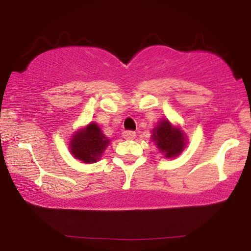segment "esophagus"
<instances>
[{
  "label": "esophagus",
  "mask_w": 251,
  "mask_h": 251,
  "mask_svg": "<svg viewBox=\"0 0 251 251\" xmlns=\"http://www.w3.org/2000/svg\"><path fill=\"white\" fill-rule=\"evenodd\" d=\"M123 137L125 138V139H134L135 132L134 131H124Z\"/></svg>",
  "instance_id": "34e87169"
}]
</instances>
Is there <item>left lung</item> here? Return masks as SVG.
<instances>
[{
    "label": "left lung",
    "mask_w": 251,
    "mask_h": 251,
    "mask_svg": "<svg viewBox=\"0 0 251 251\" xmlns=\"http://www.w3.org/2000/svg\"><path fill=\"white\" fill-rule=\"evenodd\" d=\"M151 139L166 158L179 155L186 145L185 133L179 127H175L168 119L160 120L152 129Z\"/></svg>",
    "instance_id": "obj_1"
}]
</instances>
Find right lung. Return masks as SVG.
<instances>
[{
    "label": "right lung",
    "instance_id": "right-lung-1",
    "mask_svg": "<svg viewBox=\"0 0 251 251\" xmlns=\"http://www.w3.org/2000/svg\"><path fill=\"white\" fill-rule=\"evenodd\" d=\"M109 139L103 135L96 123H89L85 128L74 132L70 143V151L74 158L82 163H96L101 158Z\"/></svg>",
    "mask_w": 251,
    "mask_h": 251
}]
</instances>
